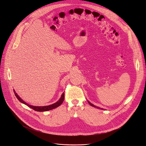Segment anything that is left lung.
I'll return each mask as SVG.
<instances>
[{"label": "left lung", "instance_id": "1", "mask_svg": "<svg viewBox=\"0 0 146 146\" xmlns=\"http://www.w3.org/2000/svg\"><path fill=\"white\" fill-rule=\"evenodd\" d=\"M88 103H89V104H90V105H91V106H93V107H95V108H96V106H94V105H93V104H92V103H90V102H89V101H88ZM96 108H98V109H99V108H98V107H96ZM99 109H100V108H99Z\"/></svg>", "mask_w": 146, "mask_h": 146}]
</instances>
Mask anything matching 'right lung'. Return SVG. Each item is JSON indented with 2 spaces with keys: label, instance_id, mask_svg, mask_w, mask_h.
<instances>
[{
  "label": "right lung",
  "instance_id": "obj_1",
  "mask_svg": "<svg viewBox=\"0 0 146 146\" xmlns=\"http://www.w3.org/2000/svg\"><path fill=\"white\" fill-rule=\"evenodd\" d=\"M14 94L16 96L17 98L19 100V102H21V103L25 104V105H26L27 106H28L30 108L33 109L35 111H48V110H50L54 109L59 106L61 105V104L63 103V102L64 100V98H65V92H64L63 94H62L60 99L57 102L52 104V105H49V106H31V105H28V103H27L23 99H21V98L17 94V93L15 92V91L14 90Z\"/></svg>",
  "mask_w": 146,
  "mask_h": 146
}]
</instances>
